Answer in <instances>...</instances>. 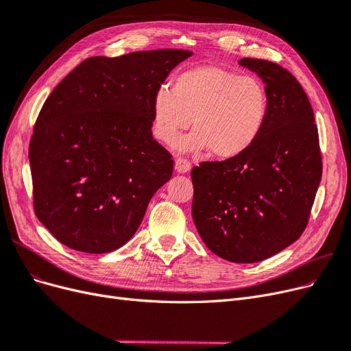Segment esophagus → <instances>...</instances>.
Here are the masks:
<instances>
[{
	"instance_id": "obj_1",
	"label": "esophagus",
	"mask_w": 351,
	"mask_h": 351,
	"mask_svg": "<svg viewBox=\"0 0 351 351\" xmlns=\"http://www.w3.org/2000/svg\"><path fill=\"white\" fill-rule=\"evenodd\" d=\"M190 168H192V164H190V161H187V159H184V158H177L176 159L177 173H187Z\"/></svg>"
}]
</instances>
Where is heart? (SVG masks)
<instances>
[{"mask_svg": "<svg viewBox=\"0 0 351 351\" xmlns=\"http://www.w3.org/2000/svg\"><path fill=\"white\" fill-rule=\"evenodd\" d=\"M269 98L254 76H240L221 66H196L180 71L171 89L159 88L152 99V132L159 142L174 145L180 133L192 134L180 142L184 151L234 158L259 139L268 119Z\"/></svg>", "mask_w": 351, "mask_h": 351, "instance_id": "heart-1", "label": "heart"}]
</instances>
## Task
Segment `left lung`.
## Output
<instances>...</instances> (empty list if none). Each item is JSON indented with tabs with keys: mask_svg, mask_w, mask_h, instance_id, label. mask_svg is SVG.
Segmentation results:
<instances>
[{
	"mask_svg": "<svg viewBox=\"0 0 351 351\" xmlns=\"http://www.w3.org/2000/svg\"><path fill=\"white\" fill-rule=\"evenodd\" d=\"M239 62L263 80L268 119L246 152L193 167L192 217L209 250L253 263L302 236L321 183L322 155L312 105L293 74L267 60Z\"/></svg>",
	"mask_w": 351,
	"mask_h": 351,
	"instance_id": "8db88e82",
	"label": "left lung"
}]
</instances>
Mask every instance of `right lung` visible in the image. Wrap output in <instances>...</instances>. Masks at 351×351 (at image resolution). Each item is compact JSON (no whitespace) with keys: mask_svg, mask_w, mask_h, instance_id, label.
<instances>
[{"mask_svg":"<svg viewBox=\"0 0 351 351\" xmlns=\"http://www.w3.org/2000/svg\"><path fill=\"white\" fill-rule=\"evenodd\" d=\"M186 49L90 57L42 105L29 143L38 219L84 253L121 247L173 176V156L152 136V99Z\"/></svg>","mask_w":351,"mask_h":351,"instance_id":"right-lung-1","label":"right lung"}]
</instances>
